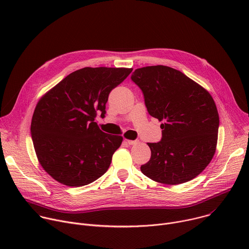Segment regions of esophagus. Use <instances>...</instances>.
<instances>
[{
    "instance_id": "esophagus-1",
    "label": "esophagus",
    "mask_w": 249,
    "mask_h": 249,
    "mask_svg": "<svg viewBox=\"0 0 249 249\" xmlns=\"http://www.w3.org/2000/svg\"><path fill=\"white\" fill-rule=\"evenodd\" d=\"M126 142H127L128 145L133 146V145H136V144L139 143V140H126Z\"/></svg>"
}]
</instances>
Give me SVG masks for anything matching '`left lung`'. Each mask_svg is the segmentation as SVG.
I'll return each mask as SVG.
<instances>
[{
	"mask_svg": "<svg viewBox=\"0 0 249 249\" xmlns=\"http://www.w3.org/2000/svg\"><path fill=\"white\" fill-rule=\"evenodd\" d=\"M131 80L144 94L149 114L160 121L161 140L148 143L149 178L175 185L192 180L215 155L219 114L211 94L180 71L158 65L135 70Z\"/></svg>",
	"mask_w": 249,
	"mask_h": 249,
	"instance_id": "left-lung-1",
	"label": "left lung"
}]
</instances>
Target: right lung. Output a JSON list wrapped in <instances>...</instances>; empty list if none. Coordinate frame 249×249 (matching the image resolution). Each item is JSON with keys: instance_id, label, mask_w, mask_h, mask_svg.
Returning a JSON list of instances; mask_svg holds the SVG:
<instances>
[{"instance_id": "right-lung-1", "label": "right lung", "mask_w": 249, "mask_h": 249, "mask_svg": "<svg viewBox=\"0 0 249 249\" xmlns=\"http://www.w3.org/2000/svg\"><path fill=\"white\" fill-rule=\"evenodd\" d=\"M127 68H83L45 93L33 112L30 133L37 159L58 182L88 185L107 171L123 138L102 132L110 91L132 72Z\"/></svg>"}]
</instances>
